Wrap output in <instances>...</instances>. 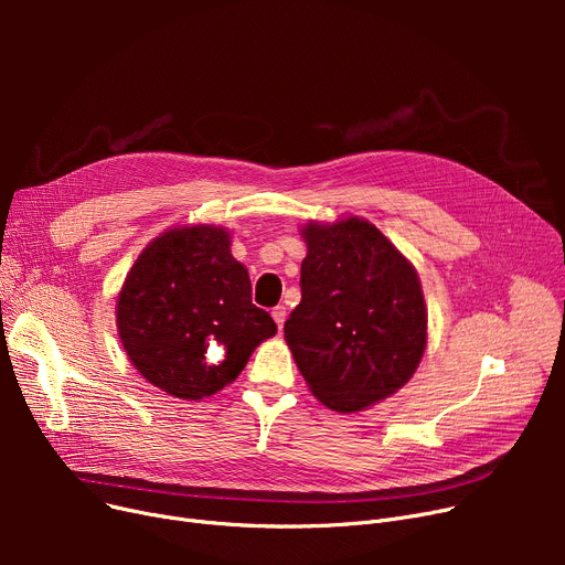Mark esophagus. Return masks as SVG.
<instances>
[{
  "instance_id": "esophagus-1",
  "label": "esophagus",
  "mask_w": 565,
  "mask_h": 565,
  "mask_svg": "<svg viewBox=\"0 0 565 565\" xmlns=\"http://www.w3.org/2000/svg\"><path fill=\"white\" fill-rule=\"evenodd\" d=\"M273 318H275V322H277V328L281 330L284 322H286V307H275V309H273Z\"/></svg>"
}]
</instances>
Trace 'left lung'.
I'll return each instance as SVG.
<instances>
[{
    "label": "left lung",
    "instance_id": "left-lung-1",
    "mask_svg": "<svg viewBox=\"0 0 565 565\" xmlns=\"http://www.w3.org/2000/svg\"><path fill=\"white\" fill-rule=\"evenodd\" d=\"M302 302L284 339L311 394L354 414L390 398L417 373L428 309L414 265L375 224L348 215L300 228Z\"/></svg>",
    "mask_w": 565,
    "mask_h": 565
}]
</instances>
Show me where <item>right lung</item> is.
I'll return each mask as SVG.
<instances>
[{
  "instance_id": "1",
  "label": "right lung",
  "mask_w": 565,
  "mask_h": 565,
  "mask_svg": "<svg viewBox=\"0 0 565 565\" xmlns=\"http://www.w3.org/2000/svg\"><path fill=\"white\" fill-rule=\"evenodd\" d=\"M116 330L153 387L201 401L241 375L277 324L252 305V281L231 254V231L183 224L153 237L132 263L116 298Z\"/></svg>"
}]
</instances>
